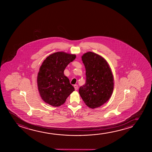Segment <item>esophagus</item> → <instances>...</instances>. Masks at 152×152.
I'll list each match as a JSON object with an SVG mask.
<instances>
[{"mask_svg": "<svg viewBox=\"0 0 152 152\" xmlns=\"http://www.w3.org/2000/svg\"><path fill=\"white\" fill-rule=\"evenodd\" d=\"M74 87L75 90H78V86L77 85H75L74 86Z\"/></svg>", "mask_w": 152, "mask_h": 152, "instance_id": "obj_1", "label": "esophagus"}]
</instances>
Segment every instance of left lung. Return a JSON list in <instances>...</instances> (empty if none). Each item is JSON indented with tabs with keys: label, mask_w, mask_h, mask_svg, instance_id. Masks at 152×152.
Instances as JSON below:
<instances>
[{
	"label": "left lung",
	"mask_w": 152,
	"mask_h": 152,
	"mask_svg": "<svg viewBox=\"0 0 152 152\" xmlns=\"http://www.w3.org/2000/svg\"><path fill=\"white\" fill-rule=\"evenodd\" d=\"M85 66L86 80L79 88L82 99L90 108L102 105L110 98L114 89L112 73L106 61L94 52L82 56Z\"/></svg>",
	"instance_id": "8db88e82"
}]
</instances>
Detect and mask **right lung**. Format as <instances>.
Listing matches in <instances>:
<instances>
[{"label": "right lung", "instance_id": "1", "mask_svg": "<svg viewBox=\"0 0 152 152\" xmlns=\"http://www.w3.org/2000/svg\"><path fill=\"white\" fill-rule=\"evenodd\" d=\"M75 58V54L56 52L48 56L40 67L38 88L42 99L50 105L57 107L64 104L75 90L64 71Z\"/></svg>", "mask_w": 152, "mask_h": 152}]
</instances>
